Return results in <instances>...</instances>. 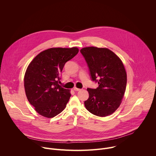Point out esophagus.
Listing matches in <instances>:
<instances>
[{
	"label": "esophagus",
	"mask_w": 156,
	"mask_h": 156,
	"mask_svg": "<svg viewBox=\"0 0 156 156\" xmlns=\"http://www.w3.org/2000/svg\"><path fill=\"white\" fill-rule=\"evenodd\" d=\"M73 90H74V91H81V89H79V88H77V87H74L73 88Z\"/></svg>",
	"instance_id": "1"
}]
</instances>
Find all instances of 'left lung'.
I'll return each mask as SVG.
<instances>
[{
    "mask_svg": "<svg viewBox=\"0 0 156 156\" xmlns=\"http://www.w3.org/2000/svg\"><path fill=\"white\" fill-rule=\"evenodd\" d=\"M96 89L87 88L89 98L84 101L86 109L99 117L113 114L120 106L126 86V73L120 58L107 48H84L80 50Z\"/></svg>",
    "mask_w": 156,
    "mask_h": 156,
    "instance_id": "1",
    "label": "left lung"
}]
</instances>
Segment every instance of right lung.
<instances>
[{
    "instance_id": "right-lung-1",
    "label": "right lung",
    "mask_w": 156,
    "mask_h": 156,
    "mask_svg": "<svg viewBox=\"0 0 156 156\" xmlns=\"http://www.w3.org/2000/svg\"><path fill=\"white\" fill-rule=\"evenodd\" d=\"M77 48H51L39 53L28 65L24 86L27 99L42 116L52 118L64 110L71 94L59 83L63 66L78 53Z\"/></svg>"
}]
</instances>
